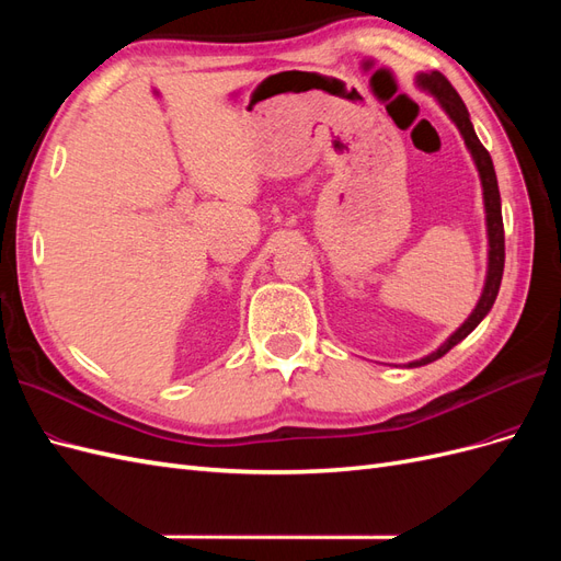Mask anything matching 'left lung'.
Listing matches in <instances>:
<instances>
[{
	"label": "left lung",
	"mask_w": 561,
	"mask_h": 561,
	"mask_svg": "<svg viewBox=\"0 0 561 561\" xmlns=\"http://www.w3.org/2000/svg\"><path fill=\"white\" fill-rule=\"evenodd\" d=\"M419 87L423 91H428L439 107H443L451 122L456 124V128L461 130L466 147L470 151V157L478 165V173L482 180V194H484V210H486V236H489V266H486V283H484V290L482 297L478 301V307L472 309V313L468 316V320L463 322L461 328H458L447 342L439 346L437 351H433L431 355L421 360L410 363V367H421V365H428L437 358H443L447 351H451L458 342H463V339L480 325L482 318L491 311L499 295V287H501V278H503V264H505V236H503V215H501V194H499V182H496V171H494V163H491L489 151L484 149V145L480 142L478 135H474V128L470 124V114L463 105L461 95L454 91L451 83L447 81L445 75L439 72H431V75H419L416 77Z\"/></svg>",
	"instance_id": "left-lung-1"
}]
</instances>
